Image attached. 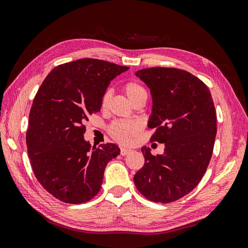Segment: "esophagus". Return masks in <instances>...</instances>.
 I'll use <instances>...</instances> for the list:
<instances>
[{
  "instance_id": "esophagus-1",
  "label": "esophagus",
  "mask_w": 248,
  "mask_h": 248,
  "mask_svg": "<svg viewBox=\"0 0 248 248\" xmlns=\"http://www.w3.org/2000/svg\"><path fill=\"white\" fill-rule=\"evenodd\" d=\"M130 152H132L131 149H127V148H122L121 149V155H123V156L127 155Z\"/></svg>"
}]
</instances>
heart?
Returning a JSON list of instances; mask_svg holds the SVG:
<instances>
[{"label": "heart", "mask_w": 248, "mask_h": 248, "mask_svg": "<svg viewBox=\"0 0 248 248\" xmlns=\"http://www.w3.org/2000/svg\"><path fill=\"white\" fill-rule=\"evenodd\" d=\"M123 90L132 104L141 98H147V92L143 86L135 81L126 82L124 85ZM110 98L111 92L107 90L101 98V107L103 109L108 105ZM142 128L143 124L138 121H116L110 125L109 133L115 141L122 144H130L133 139L141 133Z\"/></svg>", "instance_id": "obj_1"}]
</instances>
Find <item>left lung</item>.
<instances>
[{"instance_id": "1", "label": "left lung", "mask_w": 248, "mask_h": 248, "mask_svg": "<svg viewBox=\"0 0 248 248\" xmlns=\"http://www.w3.org/2000/svg\"><path fill=\"white\" fill-rule=\"evenodd\" d=\"M152 95L151 141L165 145L162 155L142 148L145 164L134 176L142 195L155 202H172L186 196L201 181L213 154L217 115L207 85L175 68L140 70Z\"/></svg>"}]
</instances>
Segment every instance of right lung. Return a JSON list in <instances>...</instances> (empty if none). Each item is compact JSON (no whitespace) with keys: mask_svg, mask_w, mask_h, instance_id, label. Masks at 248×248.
Instances as JSON below:
<instances>
[{"mask_svg":"<svg viewBox=\"0 0 248 248\" xmlns=\"http://www.w3.org/2000/svg\"><path fill=\"white\" fill-rule=\"evenodd\" d=\"M127 70L82 59L60 64L42 82L30 109L26 144L35 177L56 199L83 203L99 192L104 169L121 150L110 143L91 147L84 124L100 111L110 81Z\"/></svg>","mask_w":248,"mask_h":248,"instance_id":"obj_1","label":"right lung"}]
</instances>
